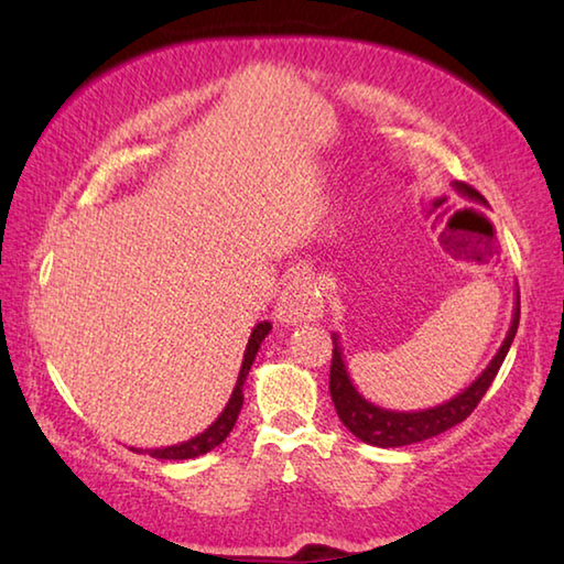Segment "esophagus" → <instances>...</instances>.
Instances as JSON below:
<instances>
[{"mask_svg":"<svg viewBox=\"0 0 564 564\" xmlns=\"http://www.w3.org/2000/svg\"><path fill=\"white\" fill-rule=\"evenodd\" d=\"M323 315V301L317 285L308 273H295L281 291L275 303V317L281 325H295L303 321H317Z\"/></svg>","mask_w":564,"mask_h":564,"instance_id":"obj_1","label":"esophagus"}]
</instances>
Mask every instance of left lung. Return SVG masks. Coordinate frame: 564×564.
I'll return each mask as SVG.
<instances>
[{
	"instance_id": "left-lung-1",
	"label": "left lung",
	"mask_w": 564,
	"mask_h": 564,
	"mask_svg": "<svg viewBox=\"0 0 564 564\" xmlns=\"http://www.w3.org/2000/svg\"><path fill=\"white\" fill-rule=\"evenodd\" d=\"M454 187L458 194H464V197L486 204L484 194L476 192L474 187H468L466 182H456ZM518 321H520V293H516L513 321H510L506 340L498 347L494 360L486 365V370L480 372L476 380L464 389V392H458L456 397H452L448 402L438 406L422 409V412H392V409H382L372 402H367V399L357 392L350 375H347L340 337H337V333H333L330 397L337 409V416H340V422L350 429L360 442L370 446H380V448L409 446V444L424 442V438L448 432V429L460 424L470 412H474L480 402V397L488 392L490 382L496 380L500 365H503L510 345H513V337L518 333Z\"/></svg>"
}]
</instances>
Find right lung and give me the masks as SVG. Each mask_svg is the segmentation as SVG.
Returning <instances> with one entry per match:
<instances>
[{
    "label": "right lung",
    "instance_id": "obj_1",
    "mask_svg": "<svg viewBox=\"0 0 564 564\" xmlns=\"http://www.w3.org/2000/svg\"><path fill=\"white\" fill-rule=\"evenodd\" d=\"M271 333V323L263 321L259 323L251 330V337L247 343V350H243V362H241V370L237 377V387H234V392L229 397L227 406H224V412L217 416V422H212L209 429H204L202 434L192 436L189 442H182L175 446H165V448H148V454L152 458H165V460H184V458H197L202 454L212 452V448H217L224 438L229 436V432L237 424L239 412H241V404H243V382H247L251 365L256 360V352H259L261 343L265 340V335ZM135 452V448H132ZM135 454H142V448H138Z\"/></svg>",
    "mask_w": 564,
    "mask_h": 564
}]
</instances>
